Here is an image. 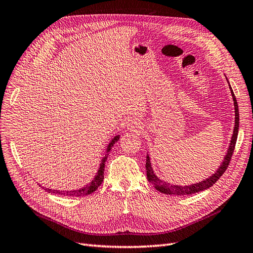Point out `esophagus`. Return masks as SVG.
<instances>
[{
    "mask_svg": "<svg viewBox=\"0 0 253 253\" xmlns=\"http://www.w3.org/2000/svg\"><path fill=\"white\" fill-rule=\"evenodd\" d=\"M127 128L129 129V131H132V132H137V131H139V129L141 128V126L138 124H137V122L132 121V122H129V124H128Z\"/></svg>",
    "mask_w": 253,
    "mask_h": 253,
    "instance_id": "1",
    "label": "esophagus"
}]
</instances>
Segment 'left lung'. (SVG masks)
Listing matches in <instances>:
<instances>
[{
    "label": "left lung",
    "instance_id": "left-lung-1",
    "mask_svg": "<svg viewBox=\"0 0 253 253\" xmlns=\"http://www.w3.org/2000/svg\"><path fill=\"white\" fill-rule=\"evenodd\" d=\"M230 85V84H229ZM231 90V95L233 98V103H234V112H235V124H234V129H233V135L230 141V145H229L227 154L224 157V162L220 164V167L216 170V172L213 175H211L209 178H207L203 181H200L197 183H193V185H189V186H176V185H171L169 182H166L158 178L155 175L154 171H153V168L151 166L150 162V156L147 155V163H145V169H147V177L148 180L152 183L153 186L155 187V189L159 192L165 193V194H169V195H189V194H194L197 192H201V191H204L206 189L210 188L215 183L221 175L225 173L227 170V168L230 164V160L233 154V151L235 148V143L237 139V133H239V125H240V116H239V105H237L236 99L234 96L233 90L230 86Z\"/></svg>",
    "mask_w": 253,
    "mask_h": 253
}]
</instances>
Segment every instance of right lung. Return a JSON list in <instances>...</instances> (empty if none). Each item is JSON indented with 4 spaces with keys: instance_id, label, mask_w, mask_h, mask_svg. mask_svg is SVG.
<instances>
[{
    "instance_id": "obj_1",
    "label": "right lung",
    "mask_w": 253,
    "mask_h": 253,
    "mask_svg": "<svg viewBox=\"0 0 253 253\" xmlns=\"http://www.w3.org/2000/svg\"><path fill=\"white\" fill-rule=\"evenodd\" d=\"M119 140V135L115 136L114 138L111 140V142L108 145V149H106V152H110L111 149L114 147L115 142H117ZM106 158H108V154H106L100 163V167H99V170L97 172V175L94 177V179L91 180L90 182H88L86 186H84L83 188L79 189V190H72V191H62V190H52V189H48L46 188L45 191H47L48 193H53V194H59V195H64V196H75V197H80V196H85L88 195L90 193H93L94 191H96L98 189V187L101 185L103 178H104V168H105V162Z\"/></svg>"
}]
</instances>
